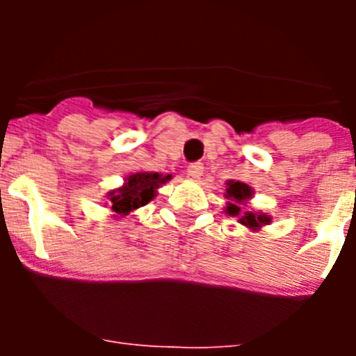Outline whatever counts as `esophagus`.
<instances>
[{"label":"esophagus","instance_id":"34e87169","mask_svg":"<svg viewBox=\"0 0 356 356\" xmlns=\"http://www.w3.org/2000/svg\"><path fill=\"white\" fill-rule=\"evenodd\" d=\"M203 171H205V168H203V163L201 162L188 163V168H187L188 176H193V178H200V176L203 175Z\"/></svg>","mask_w":356,"mask_h":356}]
</instances>
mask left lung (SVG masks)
I'll return each instance as SVG.
<instances>
[{
	"instance_id": "8db88e82",
	"label": "left lung",
	"mask_w": 356,
	"mask_h": 356,
	"mask_svg": "<svg viewBox=\"0 0 356 356\" xmlns=\"http://www.w3.org/2000/svg\"><path fill=\"white\" fill-rule=\"evenodd\" d=\"M251 196V188L248 187L246 184H242V181H228V188H226V197L234 201V203H229L228 210L229 216H238L241 212V207L237 203H244L246 200H250ZM271 219L264 213H244L241 217L242 225L250 226V228H260L264 222H269Z\"/></svg>"
}]
</instances>
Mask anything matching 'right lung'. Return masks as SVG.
Wrapping results in <instances>:
<instances>
[{
	"label": "right lung",
	"instance_id": "right-lung-1",
	"mask_svg": "<svg viewBox=\"0 0 356 356\" xmlns=\"http://www.w3.org/2000/svg\"><path fill=\"white\" fill-rule=\"evenodd\" d=\"M171 175L162 176L159 172H135L127 178V185L119 191H112L110 196V209L115 213L131 212V210L144 207L149 203L155 196V188L165 180H169Z\"/></svg>",
	"mask_w": 356,
	"mask_h": 356
}]
</instances>
